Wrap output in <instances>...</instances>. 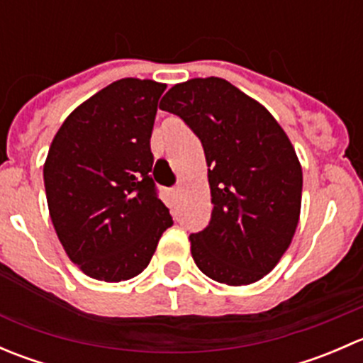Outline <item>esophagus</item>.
Returning <instances> with one entry per match:
<instances>
[{
  "label": "esophagus",
  "mask_w": 363,
  "mask_h": 363,
  "mask_svg": "<svg viewBox=\"0 0 363 363\" xmlns=\"http://www.w3.org/2000/svg\"><path fill=\"white\" fill-rule=\"evenodd\" d=\"M177 193H179V186H175V188H170V195L172 196H177Z\"/></svg>",
  "instance_id": "obj_1"
}]
</instances>
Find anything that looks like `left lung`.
Masks as SVG:
<instances>
[{
	"instance_id": "left-lung-1",
	"label": "left lung",
	"mask_w": 363,
	"mask_h": 363,
	"mask_svg": "<svg viewBox=\"0 0 363 363\" xmlns=\"http://www.w3.org/2000/svg\"><path fill=\"white\" fill-rule=\"evenodd\" d=\"M200 138L208 164L211 221L191 233L196 267L228 286L269 274L295 235L302 168L290 138L263 105L225 79H191L163 96Z\"/></svg>"
}]
</instances>
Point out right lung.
<instances>
[{
  "instance_id": "1",
  "label": "right lung",
  "mask_w": 363,
  "mask_h": 363,
  "mask_svg": "<svg viewBox=\"0 0 363 363\" xmlns=\"http://www.w3.org/2000/svg\"><path fill=\"white\" fill-rule=\"evenodd\" d=\"M167 89L121 79L77 107L43 164L50 219L84 274L105 283L138 276L174 225L151 177V133Z\"/></svg>"
}]
</instances>
